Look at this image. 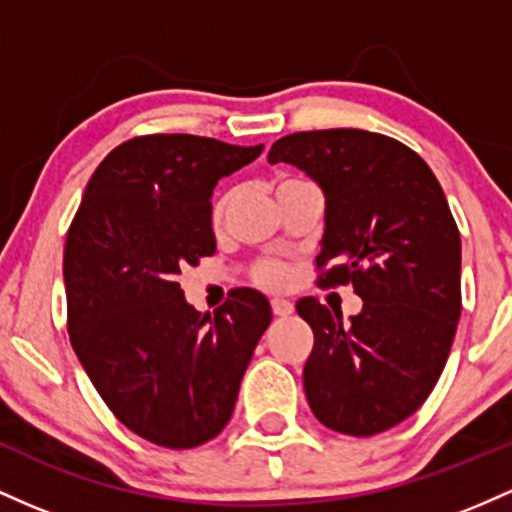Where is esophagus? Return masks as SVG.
<instances>
[{
    "mask_svg": "<svg viewBox=\"0 0 512 512\" xmlns=\"http://www.w3.org/2000/svg\"><path fill=\"white\" fill-rule=\"evenodd\" d=\"M271 307H273L275 317H290L292 309H295V304H292L290 300H283V297H275V300L271 302Z\"/></svg>",
    "mask_w": 512,
    "mask_h": 512,
    "instance_id": "obj_1",
    "label": "esophagus"
}]
</instances>
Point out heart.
Instances as JSON below:
<instances>
[{
    "label": "heart",
    "mask_w": 512,
    "mask_h": 512,
    "mask_svg": "<svg viewBox=\"0 0 512 512\" xmlns=\"http://www.w3.org/2000/svg\"><path fill=\"white\" fill-rule=\"evenodd\" d=\"M227 208V198L220 200L215 208V220H222V212ZM256 283L266 285V287H280L285 285L287 280V268L280 266V263H258L256 271H254Z\"/></svg>",
    "instance_id": "1"
}]
</instances>
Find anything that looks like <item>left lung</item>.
<instances>
[{
    "mask_svg": "<svg viewBox=\"0 0 512 512\" xmlns=\"http://www.w3.org/2000/svg\"><path fill=\"white\" fill-rule=\"evenodd\" d=\"M268 162L292 164L324 191L321 287L353 285L363 312L343 321L314 297L304 394L338 433L367 438L421 409L440 380L462 312V241L438 179L413 149L336 128L280 137Z\"/></svg>",
    "mask_w": 512,
    "mask_h": 512,
    "instance_id": "left-lung-1",
    "label": "left lung"
}]
</instances>
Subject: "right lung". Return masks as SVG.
<instances>
[{
	"label": "right lung",
	"mask_w": 512,
	"mask_h": 512,
	"mask_svg": "<svg viewBox=\"0 0 512 512\" xmlns=\"http://www.w3.org/2000/svg\"><path fill=\"white\" fill-rule=\"evenodd\" d=\"M263 145L145 135L94 171L67 232V331L79 363L123 426L186 450L222 433L271 302L237 287L212 314L176 275L215 254L212 191Z\"/></svg>",
	"instance_id": "right-lung-1"
}]
</instances>
